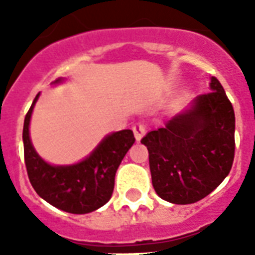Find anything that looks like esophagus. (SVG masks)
<instances>
[{"mask_svg": "<svg viewBox=\"0 0 255 255\" xmlns=\"http://www.w3.org/2000/svg\"><path fill=\"white\" fill-rule=\"evenodd\" d=\"M132 131H133V135H135L136 141H140V140H141V137L144 136V133H145V127H144L141 123H137V124H135L133 127H132Z\"/></svg>", "mask_w": 255, "mask_h": 255, "instance_id": "esophagus-1", "label": "esophagus"}]
</instances>
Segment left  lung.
<instances>
[{
  "mask_svg": "<svg viewBox=\"0 0 255 255\" xmlns=\"http://www.w3.org/2000/svg\"><path fill=\"white\" fill-rule=\"evenodd\" d=\"M210 92L148 132L141 143L149 152L152 185L160 197L185 205L200 201L229 174L234 160L233 106L217 78Z\"/></svg>",
  "mask_w": 255,
  "mask_h": 255,
  "instance_id": "8db88e82",
  "label": "left lung"
}]
</instances>
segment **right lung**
Returning <instances> with one entry per match:
<instances>
[{"mask_svg":"<svg viewBox=\"0 0 255 255\" xmlns=\"http://www.w3.org/2000/svg\"><path fill=\"white\" fill-rule=\"evenodd\" d=\"M59 78L53 85L62 83ZM35 96L23 123V153L27 176L38 196L58 209L73 214H86L99 209L111 198L115 174L128 149L135 143L131 129L114 132L82 161L71 165H51L34 149L29 126Z\"/></svg>","mask_w":255,"mask_h":255,"instance_id":"obj_1","label":"right lung"}]
</instances>
